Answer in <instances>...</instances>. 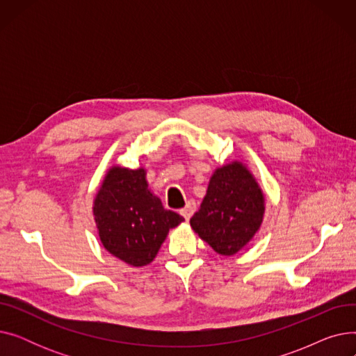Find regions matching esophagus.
<instances>
[{"label":"esophagus","instance_id":"34e87169","mask_svg":"<svg viewBox=\"0 0 356 356\" xmlns=\"http://www.w3.org/2000/svg\"><path fill=\"white\" fill-rule=\"evenodd\" d=\"M195 211H196V203H195L193 200H189L188 203H186V207L180 211V215H181L186 220H189V219L192 218V215L195 213Z\"/></svg>","mask_w":356,"mask_h":356}]
</instances>
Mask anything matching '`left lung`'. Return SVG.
I'll return each instance as SVG.
<instances>
[{"label": "left lung", "instance_id": "obj_1", "mask_svg": "<svg viewBox=\"0 0 356 356\" xmlns=\"http://www.w3.org/2000/svg\"><path fill=\"white\" fill-rule=\"evenodd\" d=\"M266 196L252 172L239 160L215 168L191 227L220 255L244 248L261 228Z\"/></svg>", "mask_w": 356, "mask_h": 356}]
</instances>
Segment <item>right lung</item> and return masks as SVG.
Listing matches in <instances>:
<instances>
[{"mask_svg":"<svg viewBox=\"0 0 356 356\" xmlns=\"http://www.w3.org/2000/svg\"><path fill=\"white\" fill-rule=\"evenodd\" d=\"M145 176L144 167H109L92 204L104 248L133 267L152 263L168 231L184 220L163 208Z\"/></svg>","mask_w":356,"mask_h":356,"instance_id":"obj_1","label":"right lung"}]
</instances>
